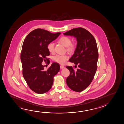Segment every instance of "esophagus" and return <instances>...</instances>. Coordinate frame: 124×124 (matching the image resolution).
Here are the masks:
<instances>
[{
    "instance_id": "obj_1",
    "label": "esophagus",
    "mask_w": 124,
    "mask_h": 124,
    "mask_svg": "<svg viewBox=\"0 0 124 124\" xmlns=\"http://www.w3.org/2000/svg\"><path fill=\"white\" fill-rule=\"evenodd\" d=\"M60 67H61V69H63V68H64L65 67H64V66H63V65H61Z\"/></svg>"
}]
</instances>
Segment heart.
<instances>
[{
  "mask_svg": "<svg viewBox=\"0 0 124 124\" xmlns=\"http://www.w3.org/2000/svg\"><path fill=\"white\" fill-rule=\"evenodd\" d=\"M59 42L63 45L67 47V50L69 52H73L75 49V46L73 44H72L71 39L69 37L63 36L59 39ZM47 49L48 51L53 53L54 51V44L53 42H50L47 45ZM67 55H57L53 57V60L56 62L61 64H63L68 59Z\"/></svg>",
  "mask_w": 124,
  "mask_h": 124,
  "instance_id": "heart-1",
  "label": "heart"
}]
</instances>
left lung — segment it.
Wrapping results in <instances>:
<instances>
[{"label":"left lung","instance_id":"left-lung-1","mask_svg":"<svg viewBox=\"0 0 124 124\" xmlns=\"http://www.w3.org/2000/svg\"><path fill=\"white\" fill-rule=\"evenodd\" d=\"M63 34L73 36L77 39L76 49L69 61L74 63V67L78 66V68L75 71L71 66L66 67L70 72L66 82L73 91L80 92L90 85L97 69L98 53L97 43L93 36L81 27L73 29Z\"/></svg>","mask_w":124,"mask_h":124}]
</instances>
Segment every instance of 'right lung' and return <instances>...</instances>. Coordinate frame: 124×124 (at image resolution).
Listing matches in <instances>:
<instances>
[{
  "label": "right lung",
  "instance_id": "add662e5",
  "mask_svg": "<svg viewBox=\"0 0 124 124\" xmlns=\"http://www.w3.org/2000/svg\"><path fill=\"white\" fill-rule=\"evenodd\" d=\"M61 33H52L41 29L29 33L24 39L21 54L23 74L29 87L37 93L49 91L54 82V77L60 70L58 63L54 62L47 70H44L42 62L50 61L46 57L50 55L47 45L56 39Z\"/></svg>",
  "mask_w": 124,
  "mask_h": 124
}]
</instances>
